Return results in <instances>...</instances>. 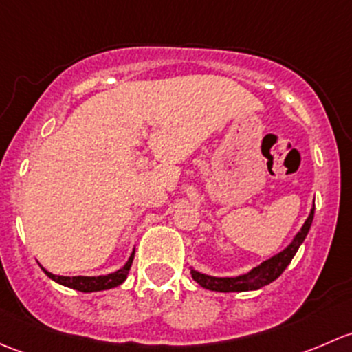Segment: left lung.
<instances>
[{
	"label": "left lung",
	"mask_w": 352,
	"mask_h": 352,
	"mask_svg": "<svg viewBox=\"0 0 352 352\" xmlns=\"http://www.w3.org/2000/svg\"><path fill=\"white\" fill-rule=\"evenodd\" d=\"M314 212L315 206L311 208L310 216L307 218L305 225L301 226L300 232L296 233V236L283 252H279L274 257L267 258L262 264H258L257 267H254L252 271H248L247 274L236 276V278H214V276L202 274V272L196 271V269L190 267V274H192V279L201 285L206 289L211 291H219V293H240V291H254L261 289V287L271 285L272 281L279 278V276L285 272V269L289 265L291 258L296 255L298 248L303 243V240L307 239L308 232H310L311 221H314Z\"/></svg>",
	"instance_id": "8db88e82"
}]
</instances>
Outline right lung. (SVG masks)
Here are the masks:
<instances>
[{"label": "right lung", "instance_id": "obj_1", "mask_svg": "<svg viewBox=\"0 0 352 352\" xmlns=\"http://www.w3.org/2000/svg\"><path fill=\"white\" fill-rule=\"evenodd\" d=\"M133 258H134V252L131 254L129 261L124 264V267H120L119 271L112 272V274L107 276H58V274H52V272L45 271L42 267V271L47 274V278H51L52 281L59 283V285L67 286V287H73L76 291H83V293H94V291H104V289H110V287H116L119 285H122L126 281L127 274H129V269L133 265Z\"/></svg>", "mask_w": 352, "mask_h": 352}]
</instances>
